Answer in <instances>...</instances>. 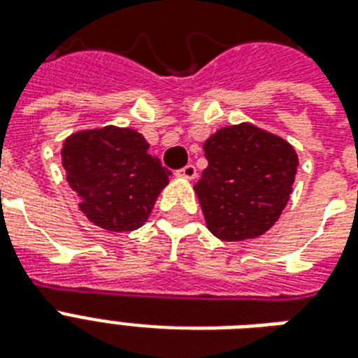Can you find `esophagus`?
<instances>
[{
	"mask_svg": "<svg viewBox=\"0 0 358 358\" xmlns=\"http://www.w3.org/2000/svg\"><path fill=\"white\" fill-rule=\"evenodd\" d=\"M176 176H180V178H185V180L196 178L195 165H185L184 169H180V171H176Z\"/></svg>",
	"mask_w": 358,
	"mask_h": 358,
	"instance_id": "obj_1",
	"label": "esophagus"
}]
</instances>
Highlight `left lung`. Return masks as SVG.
Masks as SVG:
<instances>
[{"instance_id":"left-lung-1","label":"left lung","mask_w":358,"mask_h":358,"mask_svg":"<svg viewBox=\"0 0 358 358\" xmlns=\"http://www.w3.org/2000/svg\"><path fill=\"white\" fill-rule=\"evenodd\" d=\"M208 167L195 184L208 230L223 241L266 234L294 189L297 152L282 137L241 122L204 143Z\"/></svg>"}]
</instances>
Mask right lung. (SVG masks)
<instances>
[{
	"mask_svg": "<svg viewBox=\"0 0 358 358\" xmlns=\"http://www.w3.org/2000/svg\"><path fill=\"white\" fill-rule=\"evenodd\" d=\"M139 131L119 126L69 135L61 148L66 182L80 196V210L108 232L137 230L150 217L171 171L148 154Z\"/></svg>",
	"mask_w": 358,
	"mask_h": 358,
	"instance_id": "right-lung-1",
	"label": "right lung"
}]
</instances>
